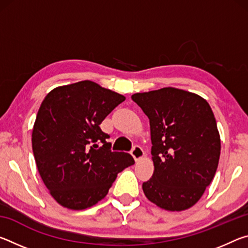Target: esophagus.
Returning a JSON list of instances; mask_svg holds the SVG:
<instances>
[{"label": "esophagus", "instance_id": "esophagus-1", "mask_svg": "<svg viewBox=\"0 0 248 248\" xmlns=\"http://www.w3.org/2000/svg\"><path fill=\"white\" fill-rule=\"evenodd\" d=\"M131 155L133 156L134 161L138 162V161H140V159L143 158L144 152H143V150H142L141 146L134 145L133 148H132V150H131Z\"/></svg>", "mask_w": 248, "mask_h": 248}]
</instances>
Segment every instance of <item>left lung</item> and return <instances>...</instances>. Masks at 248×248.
<instances>
[{"label": "left lung", "mask_w": 248, "mask_h": 248, "mask_svg": "<svg viewBox=\"0 0 248 248\" xmlns=\"http://www.w3.org/2000/svg\"><path fill=\"white\" fill-rule=\"evenodd\" d=\"M131 98L150 120L154 173L142 185L144 195L169 211L189 209L219 164L221 140L211 107L201 96L174 87Z\"/></svg>", "instance_id": "obj_1"}]
</instances>
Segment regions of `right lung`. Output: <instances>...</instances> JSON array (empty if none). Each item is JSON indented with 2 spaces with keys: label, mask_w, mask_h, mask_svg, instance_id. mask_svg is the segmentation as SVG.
I'll use <instances>...</instances> for the list:
<instances>
[{
  "label": "right lung",
  "mask_w": 248,
  "mask_h": 248,
  "mask_svg": "<svg viewBox=\"0 0 248 248\" xmlns=\"http://www.w3.org/2000/svg\"><path fill=\"white\" fill-rule=\"evenodd\" d=\"M124 99L97 83L81 81L56 87L41 103L32 152L41 179L62 207L84 210L96 204L117 174L134 164L129 153L112 152L109 134L99 127Z\"/></svg>",
  "instance_id": "1"
}]
</instances>
